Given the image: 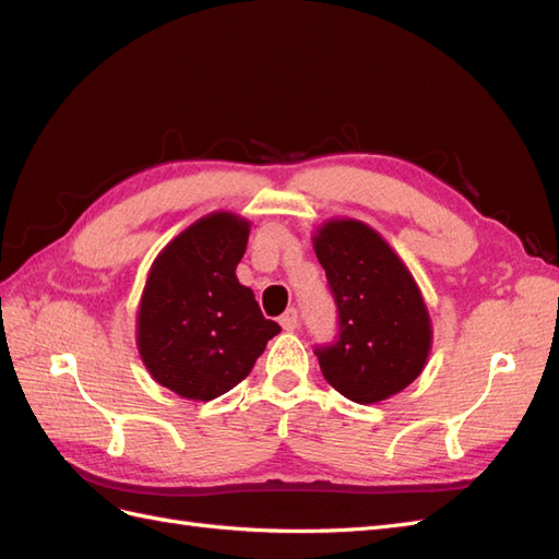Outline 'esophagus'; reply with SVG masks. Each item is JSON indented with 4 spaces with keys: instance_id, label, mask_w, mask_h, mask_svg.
I'll return each mask as SVG.
<instances>
[{
    "instance_id": "esophagus-1",
    "label": "esophagus",
    "mask_w": 559,
    "mask_h": 559,
    "mask_svg": "<svg viewBox=\"0 0 559 559\" xmlns=\"http://www.w3.org/2000/svg\"><path fill=\"white\" fill-rule=\"evenodd\" d=\"M280 324H282L284 331H296V329H298V310H296V308L286 310V312L280 317Z\"/></svg>"
}]
</instances>
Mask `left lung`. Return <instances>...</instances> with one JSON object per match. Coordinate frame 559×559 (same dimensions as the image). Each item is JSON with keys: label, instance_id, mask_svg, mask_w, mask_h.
Segmentation results:
<instances>
[{"label": "left lung", "instance_id": "8db88e82", "mask_svg": "<svg viewBox=\"0 0 559 559\" xmlns=\"http://www.w3.org/2000/svg\"><path fill=\"white\" fill-rule=\"evenodd\" d=\"M312 247L337 308L341 335L314 354L326 382L354 403L403 392L425 370L433 329L408 265L378 230L357 218H329Z\"/></svg>", "mask_w": 559, "mask_h": 559}]
</instances>
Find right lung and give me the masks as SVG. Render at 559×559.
<instances>
[{
	"instance_id": "right-lung-1",
	"label": "right lung",
	"mask_w": 559,
	"mask_h": 559,
	"mask_svg": "<svg viewBox=\"0 0 559 559\" xmlns=\"http://www.w3.org/2000/svg\"><path fill=\"white\" fill-rule=\"evenodd\" d=\"M249 228L238 214L212 212L167 242L148 270L138 349L151 378L181 399L226 394L282 331L235 275Z\"/></svg>"
}]
</instances>
